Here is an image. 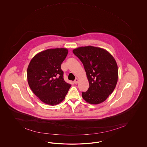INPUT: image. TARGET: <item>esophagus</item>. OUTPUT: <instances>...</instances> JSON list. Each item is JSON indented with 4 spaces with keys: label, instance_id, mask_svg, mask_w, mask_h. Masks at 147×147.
<instances>
[{
    "label": "esophagus",
    "instance_id": "obj_1",
    "mask_svg": "<svg viewBox=\"0 0 147 147\" xmlns=\"http://www.w3.org/2000/svg\"><path fill=\"white\" fill-rule=\"evenodd\" d=\"M78 81H79V79H78V78H76L75 80H74V84H78Z\"/></svg>",
    "mask_w": 147,
    "mask_h": 147
}]
</instances>
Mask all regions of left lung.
<instances>
[{
    "instance_id": "obj_1",
    "label": "left lung",
    "mask_w": 147,
    "mask_h": 147,
    "mask_svg": "<svg viewBox=\"0 0 147 147\" xmlns=\"http://www.w3.org/2000/svg\"><path fill=\"white\" fill-rule=\"evenodd\" d=\"M73 53L84 66L89 87L82 92L88 103L97 105L113 93L118 78V66L113 57L106 50L93 46L78 47Z\"/></svg>"
}]
</instances>
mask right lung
I'll list each match as a JSON object with an SVG mask.
<instances>
[{
    "label": "right lung",
    "instance_id": "1",
    "mask_svg": "<svg viewBox=\"0 0 147 147\" xmlns=\"http://www.w3.org/2000/svg\"><path fill=\"white\" fill-rule=\"evenodd\" d=\"M68 53L63 48L48 49L36 54L28 65V84L46 104L54 106L62 102L71 86L64 80L61 69Z\"/></svg>",
    "mask_w": 147,
    "mask_h": 147
}]
</instances>
